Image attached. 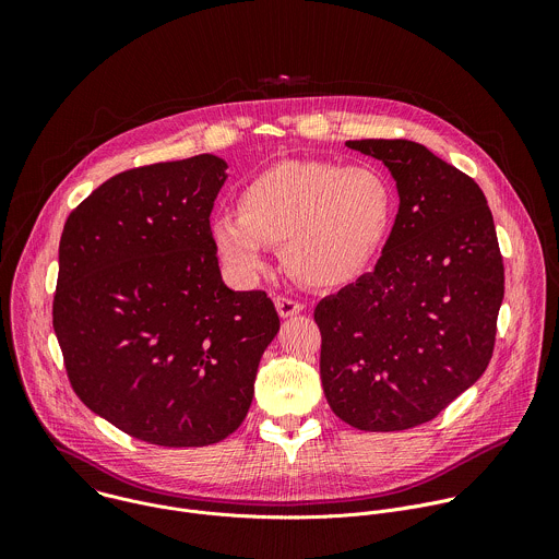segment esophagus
<instances>
[{
	"label": "esophagus",
	"instance_id": "1",
	"mask_svg": "<svg viewBox=\"0 0 559 559\" xmlns=\"http://www.w3.org/2000/svg\"><path fill=\"white\" fill-rule=\"evenodd\" d=\"M274 305H276L281 318H292V316H296L305 309V305L300 300H294V298H287V296H276Z\"/></svg>",
	"mask_w": 559,
	"mask_h": 559
}]
</instances>
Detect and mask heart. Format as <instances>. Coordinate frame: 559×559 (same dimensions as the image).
<instances>
[{"instance_id": "heart-1", "label": "heart", "mask_w": 559, "mask_h": 559, "mask_svg": "<svg viewBox=\"0 0 559 559\" xmlns=\"http://www.w3.org/2000/svg\"><path fill=\"white\" fill-rule=\"evenodd\" d=\"M391 210V188L376 168L281 162L243 188L238 212L225 210L210 221V236L238 278H257L267 267V246H281L294 276L334 287L373 259Z\"/></svg>"}]
</instances>
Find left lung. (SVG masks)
Instances as JSON below:
<instances>
[{"label": "left lung", "instance_id": "left-lung-1", "mask_svg": "<svg viewBox=\"0 0 559 559\" xmlns=\"http://www.w3.org/2000/svg\"><path fill=\"white\" fill-rule=\"evenodd\" d=\"M391 170L401 207L371 274L316 305L332 412L360 431L433 420L493 356L504 263L485 192L407 139L347 141Z\"/></svg>", "mask_w": 559, "mask_h": 559}]
</instances>
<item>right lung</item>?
Returning <instances> with one entry per match:
<instances>
[{"label": "right lung", "mask_w": 559, "mask_h": 559, "mask_svg": "<svg viewBox=\"0 0 559 559\" xmlns=\"http://www.w3.org/2000/svg\"><path fill=\"white\" fill-rule=\"evenodd\" d=\"M227 164L214 154L132 168L61 231L52 328L88 409L158 447H205L248 416L281 321L263 289L231 292L210 236Z\"/></svg>", "instance_id": "obj_1"}]
</instances>
